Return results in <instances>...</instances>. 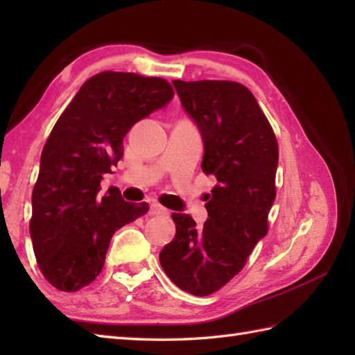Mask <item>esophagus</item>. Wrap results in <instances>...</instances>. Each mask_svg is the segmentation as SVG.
I'll list each match as a JSON object with an SVG mask.
<instances>
[{
  "label": "esophagus",
  "mask_w": 355,
  "mask_h": 355,
  "mask_svg": "<svg viewBox=\"0 0 355 355\" xmlns=\"http://www.w3.org/2000/svg\"><path fill=\"white\" fill-rule=\"evenodd\" d=\"M169 210L162 207L160 205H157V202H154V205H150V209H149V215L153 216H157V215H168Z\"/></svg>",
  "instance_id": "1"
}]
</instances>
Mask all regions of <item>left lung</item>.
I'll return each instance as SVG.
<instances>
[{
	"instance_id": "8db88e82",
	"label": "left lung",
	"mask_w": 355,
	"mask_h": 355,
	"mask_svg": "<svg viewBox=\"0 0 355 355\" xmlns=\"http://www.w3.org/2000/svg\"><path fill=\"white\" fill-rule=\"evenodd\" d=\"M184 110L198 125L201 169L218 184L206 202L207 221L172 214L177 233L160 263L178 288L209 296L244 268L268 232L276 198L277 140L250 89L232 80H173Z\"/></svg>"
}]
</instances>
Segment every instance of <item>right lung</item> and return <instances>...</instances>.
Returning a JSON list of instances; mask_svg holds the SVG:
<instances>
[{"label": "right lung", "instance_id": "1", "mask_svg": "<svg viewBox=\"0 0 355 355\" xmlns=\"http://www.w3.org/2000/svg\"><path fill=\"white\" fill-rule=\"evenodd\" d=\"M172 97L162 78L102 71L53 126L32 193L30 236L41 273L55 288L71 293L92 284L116 230L149 210L148 202H126L112 189L101 197V180L122 158L132 125Z\"/></svg>", "mask_w": 355, "mask_h": 355}]
</instances>
